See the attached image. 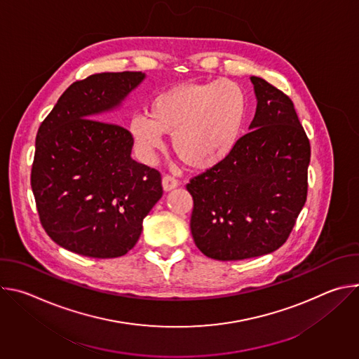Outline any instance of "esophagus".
Returning a JSON list of instances; mask_svg holds the SVG:
<instances>
[{
  "label": "esophagus",
  "instance_id": "obj_1",
  "mask_svg": "<svg viewBox=\"0 0 359 359\" xmlns=\"http://www.w3.org/2000/svg\"><path fill=\"white\" fill-rule=\"evenodd\" d=\"M162 186H163L165 191H170V190H173V189H176L179 186V182L175 177H172V176H163Z\"/></svg>",
  "mask_w": 359,
  "mask_h": 359
}]
</instances>
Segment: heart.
Instances as JSON below:
<instances>
[{
    "label": "heart",
    "instance_id": "1",
    "mask_svg": "<svg viewBox=\"0 0 359 359\" xmlns=\"http://www.w3.org/2000/svg\"><path fill=\"white\" fill-rule=\"evenodd\" d=\"M147 116H133L130 135L144 159L163 147L172 135L176 156L193 170H209L230 156L248 115V99L234 81L189 82L151 97Z\"/></svg>",
    "mask_w": 359,
    "mask_h": 359
}]
</instances>
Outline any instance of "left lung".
Masks as SVG:
<instances>
[{"mask_svg": "<svg viewBox=\"0 0 359 359\" xmlns=\"http://www.w3.org/2000/svg\"><path fill=\"white\" fill-rule=\"evenodd\" d=\"M257 108L250 132L217 166L190 180V230L210 259L259 257L288 238L306 200L311 147L291 99L250 78Z\"/></svg>", "mask_w": 359, "mask_h": 359, "instance_id": "left-lung-1", "label": "left lung"}]
</instances>
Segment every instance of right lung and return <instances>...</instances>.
<instances>
[{
  "label": "right lung",
  "instance_id": "1",
  "mask_svg": "<svg viewBox=\"0 0 359 359\" xmlns=\"http://www.w3.org/2000/svg\"><path fill=\"white\" fill-rule=\"evenodd\" d=\"M144 78L126 71L74 82L36 133L31 187L41 224L58 245L85 257L132 250L163 194L161 173L132 159L130 132L104 122Z\"/></svg>",
  "mask_w": 359,
  "mask_h": 359
}]
</instances>
